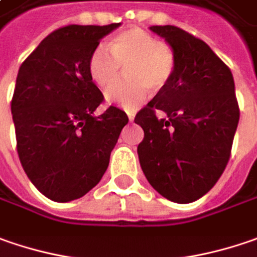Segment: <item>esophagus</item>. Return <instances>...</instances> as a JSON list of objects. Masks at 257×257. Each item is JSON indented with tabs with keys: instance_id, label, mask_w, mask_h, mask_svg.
Wrapping results in <instances>:
<instances>
[{
	"instance_id": "esophagus-1",
	"label": "esophagus",
	"mask_w": 257,
	"mask_h": 257,
	"mask_svg": "<svg viewBox=\"0 0 257 257\" xmlns=\"http://www.w3.org/2000/svg\"><path fill=\"white\" fill-rule=\"evenodd\" d=\"M127 115H128V120H130V121H135V114H133V112H128Z\"/></svg>"
}]
</instances>
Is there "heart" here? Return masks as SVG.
Instances as JSON below:
<instances>
[{"instance_id":"b5f03b06","label":"heart","mask_w":257,"mask_h":257,"mask_svg":"<svg viewBox=\"0 0 257 257\" xmlns=\"http://www.w3.org/2000/svg\"><path fill=\"white\" fill-rule=\"evenodd\" d=\"M124 64L127 78L110 84ZM176 66L173 50L142 29H128L117 34L107 45H98L88 60L91 79L105 91V99L124 109L133 111L142 105L149 91H161L172 79Z\"/></svg>"}]
</instances>
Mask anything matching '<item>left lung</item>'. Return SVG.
<instances>
[{
    "label": "left lung",
    "mask_w": 257,
    "mask_h": 257,
    "mask_svg": "<svg viewBox=\"0 0 257 257\" xmlns=\"http://www.w3.org/2000/svg\"><path fill=\"white\" fill-rule=\"evenodd\" d=\"M175 53L172 79L136 115L145 139L142 171L162 197L188 204L205 195L230 159L238 124L231 71L205 42L175 26H152ZM167 114L156 117V109Z\"/></svg>",
    "instance_id": "1"
}]
</instances>
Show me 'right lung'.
Instances as JSON below:
<instances>
[{
	"label": "right lung",
	"instance_id": "obj_1",
	"mask_svg": "<svg viewBox=\"0 0 257 257\" xmlns=\"http://www.w3.org/2000/svg\"><path fill=\"white\" fill-rule=\"evenodd\" d=\"M71 24L50 33L20 66L11 101L24 172L45 197L68 202L101 181L127 114L94 111L104 96L88 72L99 40L118 29Z\"/></svg>",
	"mask_w": 257,
	"mask_h": 257
}]
</instances>
